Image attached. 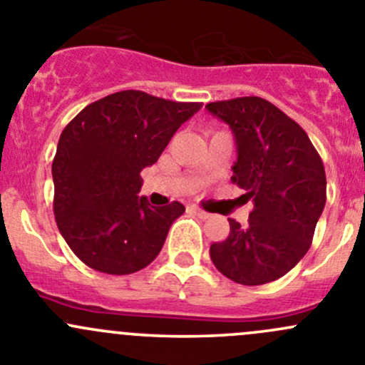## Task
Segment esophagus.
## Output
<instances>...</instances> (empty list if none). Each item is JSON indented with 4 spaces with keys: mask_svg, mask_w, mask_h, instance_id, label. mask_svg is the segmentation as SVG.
<instances>
[{
    "mask_svg": "<svg viewBox=\"0 0 365 365\" xmlns=\"http://www.w3.org/2000/svg\"><path fill=\"white\" fill-rule=\"evenodd\" d=\"M189 210H190V212H194V214H196V215H200L201 219H207V217H208V212L201 210V208H200V207H196V205H190Z\"/></svg>",
    "mask_w": 365,
    "mask_h": 365,
    "instance_id": "obj_1",
    "label": "esophagus"
}]
</instances>
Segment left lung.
<instances>
[{
  "instance_id": "1",
  "label": "left lung",
  "mask_w": 365,
  "mask_h": 365,
  "mask_svg": "<svg viewBox=\"0 0 365 365\" xmlns=\"http://www.w3.org/2000/svg\"><path fill=\"white\" fill-rule=\"evenodd\" d=\"M208 112L230 125L237 144L232 182L253 201L247 226L210 246L219 272L242 285L287 274L309 251L327 203V175L305 130L258 96L214 101Z\"/></svg>"
}]
</instances>
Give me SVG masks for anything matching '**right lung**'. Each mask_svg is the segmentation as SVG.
Returning <instances> with one entry per match:
<instances>
[{
  "label": "right lung",
  "mask_w": 365,
  "mask_h": 365,
  "mask_svg": "<svg viewBox=\"0 0 365 365\" xmlns=\"http://www.w3.org/2000/svg\"><path fill=\"white\" fill-rule=\"evenodd\" d=\"M203 103L121 91L87 105L60 135L51 173L56 226L73 253L107 274H132L160 253L178 201L151 207L140 171Z\"/></svg>",
  "instance_id": "obj_1"
}]
</instances>
